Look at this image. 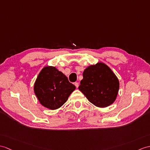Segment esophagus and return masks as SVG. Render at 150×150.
<instances>
[{
  "mask_svg": "<svg viewBox=\"0 0 150 150\" xmlns=\"http://www.w3.org/2000/svg\"><path fill=\"white\" fill-rule=\"evenodd\" d=\"M74 84H75V86H76V88H78V87H79V83L78 82H75Z\"/></svg>",
  "mask_w": 150,
  "mask_h": 150,
  "instance_id": "esophagus-1",
  "label": "esophagus"
}]
</instances>
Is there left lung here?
I'll return each instance as SVG.
<instances>
[{"label":"left lung","instance_id":"8db88e82","mask_svg":"<svg viewBox=\"0 0 150 150\" xmlns=\"http://www.w3.org/2000/svg\"><path fill=\"white\" fill-rule=\"evenodd\" d=\"M119 88L117 76L102 62L86 68L79 86L89 102L98 107L111 105L116 98Z\"/></svg>","mask_w":150,"mask_h":150}]
</instances>
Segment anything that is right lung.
<instances>
[{
    "mask_svg": "<svg viewBox=\"0 0 150 150\" xmlns=\"http://www.w3.org/2000/svg\"><path fill=\"white\" fill-rule=\"evenodd\" d=\"M75 88L61 71L53 67H46L38 75L34 90L41 105L55 110L67 102Z\"/></svg>",
    "mask_w": 150,
    "mask_h": 150,
    "instance_id": "add662e5",
    "label": "right lung"
}]
</instances>
